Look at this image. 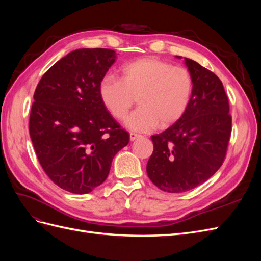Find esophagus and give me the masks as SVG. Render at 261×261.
I'll return each mask as SVG.
<instances>
[{"instance_id": "obj_1", "label": "esophagus", "mask_w": 261, "mask_h": 261, "mask_svg": "<svg viewBox=\"0 0 261 261\" xmlns=\"http://www.w3.org/2000/svg\"><path fill=\"white\" fill-rule=\"evenodd\" d=\"M139 137H140V135H138V134H135V133H130V134H129V139H130L132 141H134V140L139 138Z\"/></svg>"}]
</instances>
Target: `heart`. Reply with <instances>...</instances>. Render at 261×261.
Wrapping results in <instances>:
<instances>
[{"instance_id": "b5f03b06", "label": "heart", "mask_w": 261, "mask_h": 261, "mask_svg": "<svg viewBox=\"0 0 261 261\" xmlns=\"http://www.w3.org/2000/svg\"><path fill=\"white\" fill-rule=\"evenodd\" d=\"M193 90V76L187 68L152 57L127 63L121 68L120 80L106 76L99 85L102 103L116 120L123 121L137 99L139 108L125 125L139 133L177 122L187 111Z\"/></svg>"}]
</instances>
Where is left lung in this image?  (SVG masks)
Listing matches in <instances>:
<instances>
[{
	"instance_id": "obj_1",
	"label": "left lung",
	"mask_w": 261,
	"mask_h": 261,
	"mask_svg": "<svg viewBox=\"0 0 261 261\" xmlns=\"http://www.w3.org/2000/svg\"><path fill=\"white\" fill-rule=\"evenodd\" d=\"M180 59V57H177ZM194 81L181 118L153 135L147 174L161 191L183 193L209 179L222 165L232 132L228 99L220 78L185 58Z\"/></svg>"
}]
</instances>
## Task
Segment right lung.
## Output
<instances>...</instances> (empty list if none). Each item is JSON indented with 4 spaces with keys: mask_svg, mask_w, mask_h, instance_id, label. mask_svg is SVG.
<instances>
[{
    "mask_svg": "<svg viewBox=\"0 0 261 261\" xmlns=\"http://www.w3.org/2000/svg\"><path fill=\"white\" fill-rule=\"evenodd\" d=\"M115 58L110 49L72 51L36 88L30 138L46 175L69 193L87 194L103 183L114 155L129 141L99 94Z\"/></svg>",
    "mask_w": 261,
    "mask_h": 261,
    "instance_id": "obj_1",
    "label": "right lung"
}]
</instances>
